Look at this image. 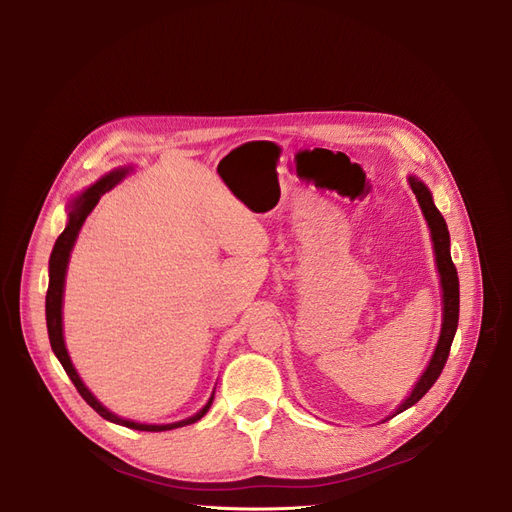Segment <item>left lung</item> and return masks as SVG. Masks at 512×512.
Returning a JSON list of instances; mask_svg holds the SVG:
<instances>
[{"label": "left lung", "mask_w": 512, "mask_h": 512, "mask_svg": "<svg viewBox=\"0 0 512 512\" xmlns=\"http://www.w3.org/2000/svg\"><path fill=\"white\" fill-rule=\"evenodd\" d=\"M408 181H410L412 192L418 198V205H421L423 215H425V220H427L429 230H431L433 252H436V265H438L440 284H442L444 316H442V331H440L436 352H433L431 361L425 369V374L421 376V380L416 382L410 397L397 408L395 414L404 412L410 406H414L416 401L421 399L433 384H436V380L440 378L442 369L446 365L448 352H451V344H453L457 322H459V277H457V269H455L453 258H451V235H448V228H446L442 213L436 209V205H433V198H431V192L427 190V185L416 177H408Z\"/></svg>", "instance_id": "left-lung-1"}]
</instances>
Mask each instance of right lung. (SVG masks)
I'll return each mask as SVG.
<instances>
[{
    "label": "right lung",
    "instance_id": "right-lung-1",
    "mask_svg": "<svg viewBox=\"0 0 512 512\" xmlns=\"http://www.w3.org/2000/svg\"><path fill=\"white\" fill-rule=\"evenodd\" d=\"M128 168H119V170H113V173L104 175L100 181H96L91 188H87L79 198L74 200V203L70 205V211H68V224L64 228V232L57 237L55 241V247L51 252V260H49V290H46V329H49V339H51V348L55 352V356L59 359L61 367L66 369V374L70 376L72 384L76 386V391L81 393V397L87 401V404L94 408L102 418H106V421L111 423H117V425H123V427H130V429H138V431H168V429H177V427H183V425H192L196 421H200L207 414V410L211 408L213 404V395L209 397L207 406L196 412L194 416L185 418V421H179V423H170V425H145V423H134V421H128V418H121L113 412H108L100 401L91 395V391L87 389V386L83 384V380L79 378V374H76V369L70 361L68 356V350H66V344H64V324H61V303H64V284H66V269H68V260H70V252L74 247V241L76 237H79V230L83 226V222L87 220V215L94 211V207L98 205V200L104 192H108L111 188H115V185L126 177Z\"/></svg>",
    "mask_w": 512,
    "mask_h": 512
}]
</instances>
